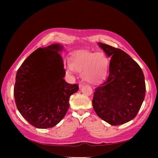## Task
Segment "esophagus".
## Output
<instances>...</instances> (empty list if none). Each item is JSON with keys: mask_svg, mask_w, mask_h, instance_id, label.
Here are the masks:
<instances>
[{"mask_svg": "<svg viewBox=\"0 0 158 158\" xmlns=\"http://www.w3.org/2000/svg\"><path fill=\"white\" fill-rule=\"evenodd\" d=\"M83 86H84V84H82V83L79 84V87H80V88H82Z\"/></svg>", "mask_w": 158, "mask_h": 158, "instance_id": "1", "label": "esophagus"}]
</instances>
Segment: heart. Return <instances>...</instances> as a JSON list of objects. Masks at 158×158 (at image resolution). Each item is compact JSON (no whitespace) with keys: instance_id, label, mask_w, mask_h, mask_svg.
Here are the masks:
<instances>
[{"instance_id":"heart-1","label":"heart","mask_w":158,"mask_h":158,"mask_svg":"<svg viewBox=\"0 0 158 158\" xmlns=\"http://www.w3.org/2000/svg\"><path fill=\"white\" fill-rule=\"evenodd\" d=\"M110 65V59L103 52L79 51L71 56V63L66 64L69 73L74 70L82 73V78L89 84H98L106 78Z\"/></svg>"}]
</instances>
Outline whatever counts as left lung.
<instances>
[{
    "instance_id": "1",
    "label": "left lung",
    "mask_w": 158,
    "mask_h": 158,
    "mask_svg": "<svg viewBox=\"0 0 158 158\" xmlns=\"http://www.w3.org/2000/svg\"><path fill=\"white\" fill-rule=\"evenodd\" d=\"M98 45L111 59L107 79L95 89L93 107L110 125H123L135 118L141 107L146 93L144 76L125 51L102 43Z\"/></svg>"
}]
</instances>
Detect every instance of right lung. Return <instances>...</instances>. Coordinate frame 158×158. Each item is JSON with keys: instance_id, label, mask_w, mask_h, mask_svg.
<instances>
[{"instance_id": "obj_1", "label": "right lung", "mask_w": 158, "mask_h": 158, "mask_svg": "<svg viewBox=\"0 0 158 158\" xmlns=\"http://www.w3.org/2000/svg\"><path fill=\"white\" fill-rule=\"evenodd\" d=\"M63 47L52 44L38 48L18 69L14 95L19 112L38 128H51L64 118L70 95L78 84L66 83L63 61L59 51Z\"/></svg>"}]
</instances>
